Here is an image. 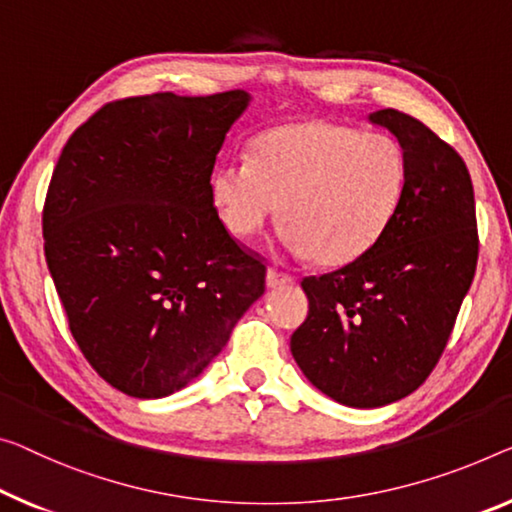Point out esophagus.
Masks as SVG:
<instances>
[{
  "instance_id": "esophagus-1",
  "label": "esophagus",
  "mask_w": 512,
  "mask_h": 512,
  "mask_svg": "<svg viewBox=\"0 0 512 512\" xmlns=\"http://www.w3.org/2000/svg\"><path fill=\"white\" fill-rule=\"evenodd\" d=\"M267 288H281V286H290L293 283V277L290 274H283L279 270H274V267H270L267 270Z\"/></svg>"
}]
</instances>
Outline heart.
<instances>
[{
	"instance_id": "1",
	"label": "heart",
	"mask_w": 512,
	"mask_h": 512,
	"mask_svg": "<svg viewBox=\"0 0 512 512\" xmlns=\"http://www.w3.org/2000/svg\"><path fill=\"white\" fill-rule=\"evenodd\" d=\"M407 187L398 139L329 121H297L251 141L249 162L226 160L210 178L219 222L249 240L279 217L295 256L341 267L389 229Z\"/></svg>"
}]
</instances>
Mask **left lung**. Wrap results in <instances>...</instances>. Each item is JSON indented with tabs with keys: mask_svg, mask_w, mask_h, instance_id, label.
Masks as SVG:
<instances>
[{
	"mask_svg": "<svg viewBox=\"0 0 512 512\" xmlns=\"http://www.w3.org/2000/svg\"><path fill=\"white\" fill-rule=\"evenodd\" d=\"M368 121L403 146V201L364 256L302 281L309 316L290 338L306 380L336 403L361 410L396 403L426 382L478 261L465 160L398 109H380Z\"/></svg>",
	"mask_w": 512,
	"mask_h": 512,
	"instance_id": "left-lung-1",
	"label": "left lung"
}]
</instances>
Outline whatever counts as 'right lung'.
<instances>
[{
  "mask_svg": "<svg viewBox=\"0 0 512 512\" xmlns=\"http://www.w3.org/2000/svg\"><path fill=\"white\" fill-rule=\"evenodd\" d=\"M247 91L109 102L66 141L43 208L45 261L102 380L164 398L215 359L265 293L219 222L210 176Z\"/></svg>",
  "mask_w": 512,
  "mask_h": 512,
  "instance_id": "1",
  "label": "right lung"
}]
</instances>
